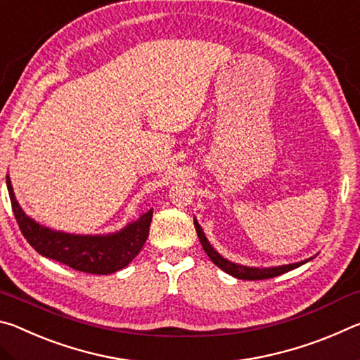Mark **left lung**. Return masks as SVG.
Wrapping results in <instances>:
<instances>
[{"mask_svg": "<svg viewBox=\"0 0 360 360\" xmlns=\"http://www.w3.org/2000/svg\"><path fill=\"white\" fill-rule=\"evenodd\" d=\"M195 224V230H197V235L200 238V243H202V246L205 249V252L208 254V257L214 262V264L224 270L225 273H229V275L238 278V279H249V281H252V279H268V278H275L283 275L285 271H290L294 270V268L300 266L303 264H307L308 260H302V262H297V264H289V265H281V266H271V268H257V266H245V265H238V264H233V262H230L227 259H224L221 254L217 251H214V248L210 245V241L206 240V236L203 233L202 227H200L197 221H193Z\"/></svg>", "mask_w": 360, "mask_h": 360, "instance_id": "left-lung-1", "label": "left lung"}]
</instances>
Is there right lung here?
<instances>
[{"instance_id": "1", "label": "right lung", "mask_w": 360, "mask_h": 360, "mask_svg": "<svg viewBox=\"0 0 360 360\" xmlns=\"http://www.w3.org/2000/svg\"><path fill=\"white\" fill-rule=\"evenodd\" d=\"M6 184L15 221L30 245L44 257L75 270L92 275H109L122 270L136 257L149 236L152 210L120 231L109 235H71L47 229L22 211L9 176H6Z\"/></svg>"}]
</instances>
